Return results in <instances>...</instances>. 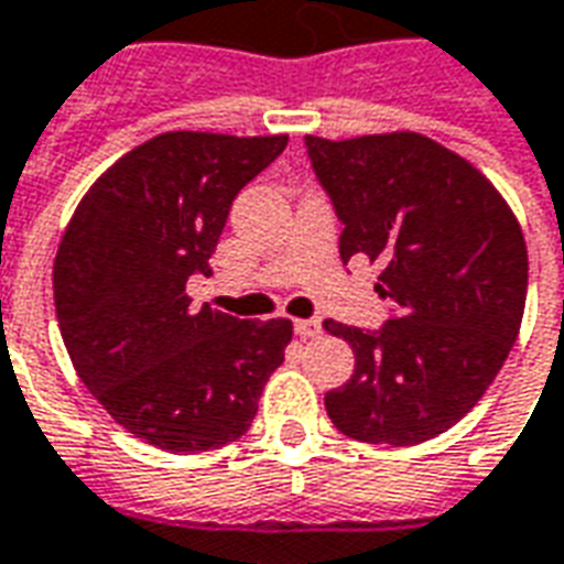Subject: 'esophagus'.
Instances as JSON below:
<instances>
[{
	"instance_id": "34e87169",
	"label": "esophagus",
	"mask_w": 564,
	"mask_h": 564,
	"mask_svg": "<svg viewBox=\"0 0 564 564\" xmlns=\"http://www.w3.org/2000/svg\"><path fill=\"white\" fill-rule=\"evenodd\" d=\"M295 333L302 338H317L323 333V323L317 317H308V321H295Z\"/></svg>"
}]
</instances>
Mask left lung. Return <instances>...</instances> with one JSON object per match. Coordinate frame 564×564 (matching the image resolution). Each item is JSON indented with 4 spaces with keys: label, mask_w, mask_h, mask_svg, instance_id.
I'll return each mask as SVG.
<instances>
[{
    "label": "left lung",
    "mask_w": 564,
    "mask_h": 564,
    "mask_svg": "<svg viewBox=\"0 0 564 564\" xmlns=\"http://www.w3.org/2000/svg\"><path fill=\"white\" fill-rule=\"evenodd\" d=\"M333 200L341 262H381L391 302L378 329L323 321L357 357L326 415L360 443L415 446L488 391L519 336L529 253L513 210L474 164L421 133L305 137Z\"/></svg>",
    "instance_id": "1"
}]
</instances>
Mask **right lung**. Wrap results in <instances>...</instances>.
<instances>
[{"label": "right lung", "instance_id": "1", "mask_svg": "<svg viewBox=\"0 0 564 564\" xmlns=\"http://www.w3.org/2000/svg\"><path fill=\"white\" fill-rule=\"evenodd\" d=\"M286 137L171 131L90 186L54 259L63 345L100 405L164 452H207L250 431L290 321L192 308L231 200Z\"/></svg>", "mask_w": 564, "mask_h": 564}]
</instances>
